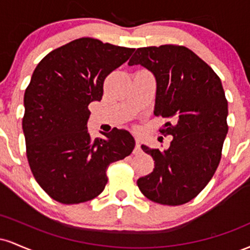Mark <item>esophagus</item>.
<instances>
[{
	"label": "esophagus",
	"instance_id": "obj_1",
	"mask_svg": "<svg viewBox=\"0 0 250 250\" xmlns=\"http://www.w3.org/2000/svg\"><path fill=\"white\" fill-rule=\"evenodd\" d=\"M141 153V146H140V141L136 140L135 141V149H134V154H140Z\"/></svg>",
	"mask_w": 250,
	"mask_h": 250
}]
</instances>
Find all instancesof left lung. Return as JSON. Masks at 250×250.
<instances>
[{
  "label": "left lung",
  "instance_id": "left-lung-1",
  "mask_svg": "<svg viewBox=\"0 0 250 250\" xmlns=\"http://www.w3.org/2000/svg\"><path fill=\"white\" fill-rule=\"evenodd\" d=\"M128 64L142 65L154 75V114L170 121L161 133L173 136L165 150L141 146L155 168L137 186L160 205L187 203L208 185L220 163L228 133L222 83L207 63L181 45L137 48Z\"/></svg>",
  "mask_w": 250,
  "mask_h": 250
}]
</instances>
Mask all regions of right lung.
Here are the masks:
<instances>
[{
    "label": "right lung",
    "instance_id": "1",
    "mask_svg": "<svg viewBox=\"0 0 250 250\" xmlns=\"http://www.w3.org/2000/svg\"><path fill=\"white\" fill-rule=\"evenodd\" d=\"M134 50L82 37L51 51L34 70L22 121L27 157L37 183L57 202L93 200L107 185L109 165L133 151L128 130L114 128L93 140L87 122L104 79Z\"/></svg>",
    "mask_w": 250,
    "mask_h": 250
}]
</instances>
